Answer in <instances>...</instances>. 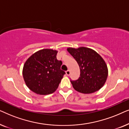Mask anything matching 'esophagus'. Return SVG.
Returning a JSON list of instances; mask_svg holds the SVG:
<instances>
[{
    "label": "esophagus",
    "instance_id": "esophagus-1",
    "mask_svg": "<svg viewBox=\"0 0 129 129\" xmlns=\"http://www.w3.org/2000/svg\"><path fill=\"white\" fill-rule=\"evenodd\" d=\"M70 70H67V71L66 72V75L67 76H69L70 75Z\"/></svg>",
    "mask_w": 129,
    "mask_h": 129
}]
</instances>
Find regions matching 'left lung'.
<instances>
[{"instance_id":"8db88e82","label":"left lung","mask_w":129,"mask_h":129,"mask_svg":"<svg viewBox=\"0 0 129 129\" xmlns=\"http://www.w3.org/2000/svg\"><path fill=\"white\" fill-rule=\"evenodd\" d=\"M68 51L76 60L80 70L77 80L70 79L74 89L79 92L89 94L103 87L106 81L108 70L101 56L94 50L84 47H70Z\"/></svg>"}]
</instances>
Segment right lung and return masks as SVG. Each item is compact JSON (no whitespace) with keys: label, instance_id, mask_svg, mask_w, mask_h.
<instances>
[{"label":"right lung","instance_id":"obj_1","mask_svg":"<svg viewBox=\"0 0 129 129\" xmlns=\"http://www.w3.org/2000/svg\"><path fill=\"white\" fill-rule=\"evenodd\" d=\"M57 51L42 49L35 53L24 63L23 76L26 84L39 94L53 93L59 86L65 72L62 61L56 58Z\"/></svg>","mask_w":129,"mask_h":129}]
</instances>
